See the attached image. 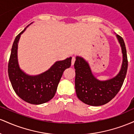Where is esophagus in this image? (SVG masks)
<instances>
[{
  "mask_svg": "<svg viewBox=\"0 0 134 134\" xmlns=\"http://www.w3.org/2000/svg\"><path fill=\"white\" fill-rule=\"evenodd\" d=\"M75 61H76V58H75L74 57H72V60H71L72 65H73L74 64Z\"/></svg>",
  "mask_w": 134,
  "mask_h": 134,
  "instance_id": "1",
  "label": "esophagus"
}]
</instances>
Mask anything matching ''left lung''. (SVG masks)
I'll use <instances>...</instances> for the list:
<instances>
[{"label": "left lung", "instance_id": "1", "mask_svg": "<svg viewBox=\"0 0 134 134\" xmlns=\"http://www.w3.org/2000/svg\"><path fill=\"white\" fill-rule=\"evenodd\" d=\"M116 36L122 50L123 63L119 74L113 79L98 81L93 76L88 64L82 58L76 57L74 64L76 94L80 100L88 105L97 107L107 104L117 94L122 86L127 74L128 60L124 39L118 35Z\"/></svg>", "mask_w": 134, "mask_h": 134}]
</instances>
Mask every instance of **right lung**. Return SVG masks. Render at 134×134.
Segmentation results:
<instances>
[{"instance_id":"right-lung-1","label":"right lung","mask_w":134,"mask_h":134,"mask_svg":"<svg viewBox=\"0 0 134 134\" xmlns=\"http://www.w3.org/2000/svg\"><path fill=\"white\" fill-rule=\"evenodd\" d=\"M17 35L11 49L8 64L10 83L18 96L26 102L40 104L50 101L55 96L58 83L66 69L71 65L72 58L56 62L50 69L36 76H30L20 70L17 59V49L20 36Z\"/></svg>"}]
</instances>
